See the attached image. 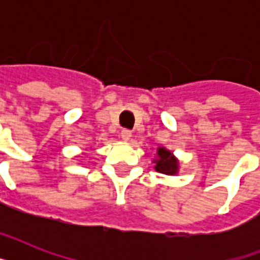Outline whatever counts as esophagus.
<instances>
[{
    "label": "esophagus",
    "instance_id": "esophagus-1",
    "mask_svg": "<svg viewBox=\"0 0 260 260\" xmlns=\"http://www.w3.org/2000/svg\"><path fill=\"white\" fill-rule=\"evenodd\" d=\"M131 138H132V132H131V131H128V129L121 131V139L124 140V142H128Z\"/></svg>",
    "mask_w": 260,
    "mask_h": 260
}]
</instances>
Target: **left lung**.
I'll return each mask as SVG.
<instances>
[{
  "label": "left lung",
  "instance_id": "8db88e82",
  "mask_svg": "<svg viewBox=\"0 0 260 260\" xmlns=\"http://www.w3.org/2000/svg\"><path fill=\"white\" fill-rule=\"evenodd\" d=\"M152 163L155 165L154 169L158 173L166 175H178L179 173V160L166 147H158Z\"/></svg>",
  "mask_w": 260,
  "mask_h": 260
}]
</instances>
